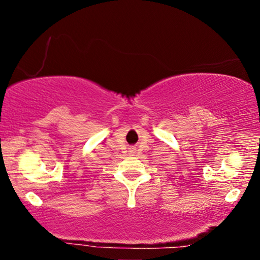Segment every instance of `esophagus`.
Masks as SVG:
<instances>
[{"label":"esophagus","mask_w":260,"mask_h":260,"mask_svg":"<svg viewBox=\"0 0 260 260\" xmlns=\"http://www.w3.org/2000/svg\"><path fill=\"white\" fill-rule=\"evenodd\" d=\"M130 152H136L135 149H130Z\"/></svg>","instance_id":"34e87169"}]
</instances>
